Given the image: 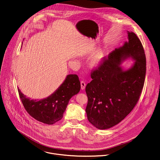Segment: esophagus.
<instances>
[{
	"instance_id": "obj_1",
	"label": "esophagus",
	"mask_w": 160,
	"mask_h": 160,
	"mask_svg": "<svg viewBox=\"0 0 160 160\" xmlns=\"http://www.w3.org/2000/svg\"><path fill=\"white\" fill-rule=\"evenodd\" d=\"M80 85H81V89L83 90H85V87H86V84L85 83L83 82V81H82L80 82Z\"/></svg>"
}]
</instances>
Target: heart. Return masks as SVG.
Listing matches in <instances>:
<instances>
[{"mask_svg": "<svg viewBox=\"0 0 160 160\" xmlns=\"http://www.w3.org/2000/svg\"><path fill=\"white\" fill-rule=\"evenodd\" d=\"M107 54V48L105 46L98 49L90 58L88 66L90 68L96 70L99 68L104 62Z\"/></svg>", "mask_w": 160, "mask_h": 160, "instance_id": "heart-1", "label": "heart"}]
</instances>
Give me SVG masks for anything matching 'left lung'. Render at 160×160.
<instances>
[{
	"mask_svg": "<svg viewBox=\"0 0 160 160\" xmlns=\"http://www.w3.org/2000/svg\"><path fill=\"white\" fill-rule=\"evenodd\" d=\"M128 41L116 48L104 63L91 74L93 79L86 87L89 122L104 130L121 122L136 105L143 87L146 58L143 46L132 32L128 31ZM131 59L128 68L121 65Z\"/></svg>",
	"mask_w": 160,
	"mask_h": 160,
	"instance_id": "1",
	"label": "left lung"
}]
</instances>
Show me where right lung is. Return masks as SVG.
Here are the masks:
<instances>
[{"label": "right lung", "instance_id": "obj_1", "mask_svg": "<svg viewBox=\"0 0 160 160\" xmlns=\"http://www.w3.org/2000/svg\"><path fill=\"white\" fill-rule=\"evenodd\" d=\"M80 90L78 75L69 74L51 95L41 99H31L18 88L21 101L28 113L36 120L51 125L63 118L70 99Z\"/></svg>", "mask_w": 160, "mask_h": 160}]
</instances>
